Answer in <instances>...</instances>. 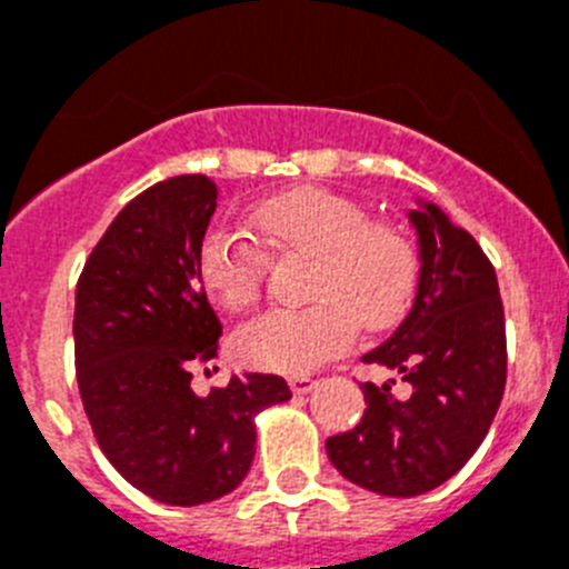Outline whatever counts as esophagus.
Listing matches in <instances>:
<instances>
[{
    "label": "esophagus",
    "instance_id": "34e87169",
    "mask_svg": "<svg viewBox=\"0 0 569 569\" xmlns=\"http://www.w3.org/2000/svg\"><path fill=\"white\" fill-rule=\"evenodd\" d=\"M313 387H316V379H310V376H293V379H290V390H293L296 396L310 393Z\"/></svg>",
    "mask_w": 569,
    "mask_h": 569
}]
</instances>
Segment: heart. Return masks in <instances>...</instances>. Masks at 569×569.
Here are the masks:
<instances>
[{"label":"heart","mask_w":569,"mask_h":569,"mask_svg":"<svg viewBox=\"0 0 569 569\" xmlns=\"http://www.w3.org/2000/svg\"><path fill=\"white\" fill-rule=\"evenodd\" d=\"M253 222L281 253L310 256L308 296L299 310H268L239 328L233 350L268 373L305 376L353 345L359 321L385 330L410 308L419 284V250L390 222H370L347 196L296 188L259 204ZM268 259L241 230L216 224L199 248V276L210 299L228 310L250 308L261 293Z\"/></svg>","instance_id":"obj_1"}]
</instances>
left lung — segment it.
<instances>
[{"mask_svg":"<svg viewBox=\"0 0 569 569\" xmlns=\"http://www.w3.org/2000/svg\"><path fill=\"white\" fill-rule=\"evenodd\" d=\"M419 236V284L396 333L365 353L410 385L365 381L359 425L328 439V456L347 481L379 496L410 499L436 490L485 441L507 381V336L499 281L467 230L433 202L410 210Z\"/></svg>","mask_w":569,"mask_h":569,"instance_id":"obj_1","label":"left lung"}]
</instances>
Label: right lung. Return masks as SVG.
<instances>
[{"mask_svg":"<svg viewBox=\"0 0 569 569\" xmlns=\"http://www.w3.org/2000/svg\"><path fill=\"white\" fill-rule=\"evenodd\" d=\"M219 188L173 176L116 216L77 284V381L110 465L150 499H222L253 465L256 416L290 399L281 376H233L196 396L190 365L216 356L222 325L199 276Z\"/></svg>","mask_w":569,"mask_h":569,"instance_id":"add662e5","label":"right lung"}]
</instances>
